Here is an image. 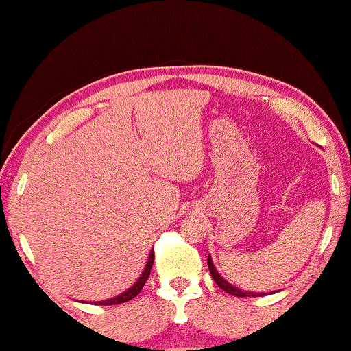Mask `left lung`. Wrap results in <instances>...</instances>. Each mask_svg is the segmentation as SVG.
Instances as JSON below:
<instances>
[{
  "mask_svg": "<svg viewBox=\"0 0 351 351\" xmlns=\"http://www.w3.org/2000/svg\"><path fill=\"white\" fill-rule=\"evenodd\" d=\"M208 269H210L211 276H213V280L216 281V285H218L221 289H224L226 293H229L232 295H237V298H261V295H264L263 293H251V291H243V289L237 288V286H234L232 283H229L227 280H224L223 276L219 275L218 270H216L211 256H208Z\"/></svg>",
  "mask_w": 351,
  "mask_h": 351,
  "instance_id": "1",
  "label": "left lung"
}]
</instances>
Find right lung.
I'll use <instances>...</instances> for the list:
<instances>
[{
    "instance_id": "1",
    "label": "right lung",
    "mask_w": 351,
    "mask_h": 351,
    "mask_svg": "<svg viewBox=\"0 0 351 351\" xmlns=\"http://www.w3.org/2000/svg\"><path fill=\"white\" fill-rule=\"evenodd\" d=\"M152 263H154V250H151L149 258H147V263L145 265V270H143L141 275L138 276L136 281L130 286V288L124 291V293H121L119 295H114V298L106 299V300H100V302H92V304H95V305H116V304H124V302H127V300L135 298V295L140 294V291L143 289V286H145L146 280L149 278Z\"/></svg>"
}]
</instances>
